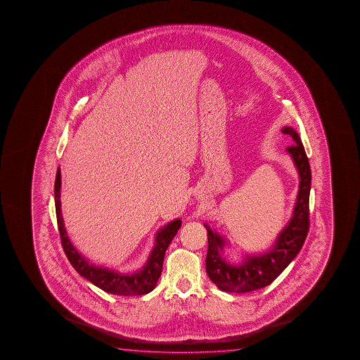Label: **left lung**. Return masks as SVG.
I'll list each match as a JSON object with an SVG mask.
<instances>
[{"label": "left lung", "instance_id": "8db88e82", "mask_svg": "<svg viewBox=\"0 0 360 360\" xmlns=\"http://www.w3.org/2000/svg\"><path fill=\"white\" fill-rule=\"evenodd\" d=\"M282 134L292 137L293 145L287 147V153L292 158L293 164L299 171V194L293 207L292 218L278 234L271 250L258 256H245L243 262L239 264H231L223 255L226 245L224 238L204 224L209 243L205 259L207 274L221 291L250 292L271 285L297 256L309 233L310 164L299 134L292 127L282 128Z\"/></svg>", "mask_w": 360, "mask_h": 360}]
</instances>
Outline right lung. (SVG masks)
Here are the masks:
<instances>
[{"instance_id":"obj_1","label":"right lung","mask_w":360,"mask_h":360,"mask_svg":"<svg viewBox=\"0 0 360 360\" xmlns=\"http://www.w3.org/2000/svg\"><path fill=\"white\" fill-rule=\"evenodd\" d=\"M60 186V170L58 169L56 177H55L54 189L56 219H58V226L60 233L61 245L64 248L69 262L72 263L75 271L86 280L91 281L93 285L112 295L136 296V295H145L153 291L161 276L165 252L170 245L171 240L176 236L177 231L180 229L181 220H172L162 229H160L155 239V245L151 250V255L148 257L146 264L140 271L134 274H121L118 271L91 264L74 248L73 244L68 237L63 215H61Z\"/></svg>"}]
</instances>
